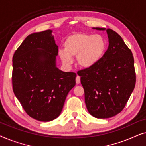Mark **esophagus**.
Listing matches in <instances>:
<instances>
[{
    "label": "esophagus",
    "instance_id": "1",
    "mask_svg": "<svg viewBox=\"0 0 146 146\" xmlns=\"http://www.w3.org/2000/svg\"><path fill=\"white\" fill-rule=\"evenodd\" d=\"M76 82L77 84L80 83V77L79 76H77L76 78Z\"/></svg>",
    "mask_w": 146,
    "mask_h": 146
}]
</instances>
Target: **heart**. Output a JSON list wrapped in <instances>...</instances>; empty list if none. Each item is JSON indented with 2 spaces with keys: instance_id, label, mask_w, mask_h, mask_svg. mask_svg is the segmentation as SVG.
Segmentation results:
<instances>
[{
  "instance_id": "obj_1",
  "label": "heart",
  "mask_w": 146,
  "mask_h": 146,
  "mask_svg": "<svg viewBox=\"0 0 146 146\" xmlns=\"http://www.w3.org/2000/svg\"><path fill=\"white\" fill-rule=\"evenodd\" d=\"M106 44L100 35L84 33H74L66 40L64 50L60 52L59 56L66 66L73 63V57H77V64L83 69L95 66L104 54Z\"/></svg>"
}]
</instances>
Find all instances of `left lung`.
Masks as SVG:
<instances>
[{
    "label": "left lung",
    "instance_id": "1",
    "mask_svg": "<svg viewBox=\"0 0 146 146\" xmlns=\"http://www.w3.org/2000/svg\"><path fill=\"white\" fill-rule=\"evenodd\" d=\"M93 29L106 31L108 48L95 66L78 71V74L84 90L88 112L96 118H109L122 111L134 89V60L116 32L105 28Z\"/></svg>",
    "mask_w": 146,
    "mask_h": 146
}]
</instances>
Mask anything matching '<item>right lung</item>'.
Instances as JSON below:
<instances>
[{
  "mask_svg": "<svg viewBox=\"0 0 146 146\" xmlns=\"http://www.w3.org/2000/svg\"><path fill=\"white\" fill-rule=\"evenodd\" d=\"M52 31L26 38L13 58V92L29 116L41 121L58 117L76 74L56 66L58 46Z\"/></svg>",
  "mask_w": 146,
  "mask_h": 146,
  "instance_id": "add662e5",
  "label": "right lung"
}]
</instances>
